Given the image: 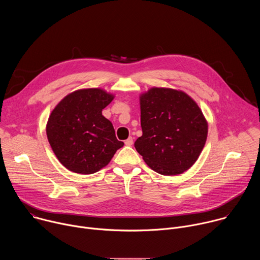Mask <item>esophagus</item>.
<instances>
[{"label":"esophagus","instance_id":"34e87169","mask_svg":"<svg viewBox=\"0 0 260 260\" xmlns=\"http://www.w3.org/2000/svg\"><path fill=\"white\" fill-rule=\"evenodd\" d=\"M125 145L126 146H132L133 145V143H134V140H133V138L132 137H129L127 140H125Z\"/></svg>","mask_w":260,"mask_h":260}]
</instances>
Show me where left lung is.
Segmentation results:
<instances>
[{"label": "left lung", "instance_id": "obj_1", "mask_svg": "<svg viewBox=\"0 0 260 260\" xmlns=\"http://www.w3.org/2000/svg\"><path fill=\"white\" fill-rule=\"evenodd\" d=\"M143 135L136 150L153 171L175 176L198 160L208 136V122L198 104L185 92L152 87L140 95Z\"/></svg>", "mask_w": 260, "mask_h": 260}]
</instances>
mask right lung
<instances>
[{
	"label": "right lung",
	"mask_w": 260,
	"mask_h": 260,
	"mask_svg": "<svg viewBox=\"0 0 260 260\" xmlns=\"http://www.w3.org/2000/svg\"><path fill=\"white\" fill-rule=\"evenodd\" d=\"M114 95L101 88L73 91L53 109L46 125L48 142L59 162L77 174L106 167L124 143L102 111Z\"/></svg>",
	"instance_id": "add662e5"
}]
</instances>
